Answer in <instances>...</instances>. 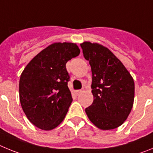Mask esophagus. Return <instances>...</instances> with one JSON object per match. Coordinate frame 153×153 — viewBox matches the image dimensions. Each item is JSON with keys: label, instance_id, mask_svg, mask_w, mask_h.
<instances>
[{"label": "esophagus", "instance_id": "esophagus-1", "mask_svg": "<svg viewBox=\"0 0 153 153\" xmlns=\"http://www.w3.org/2000/svg\"><path fill=\"white\" fill-rule=\"evenodd\" d=\"M82 93V90H76V95H79V93Z\"/></svg>", "mask_w": 153, "mask_h": 153}]
</instances>
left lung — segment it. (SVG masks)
Here are the masks:
<instances>
[{
	"label": "left lung",
	"mask_w": 153,
	"mask_h": 153,
	"mask_svg": "<svg viewBox=\"0 0 153 153\" xmlns=\"http://www.w3.org/2000/svg\"><path fill=\"white\" fill-rule=\"evenodd\" d=\"M80 47L92 70L93 102L85 109L86 115L100 129L117 128L126 120L132 108L133 79L108 48L90 42H84Z\"/></svg>",
	"instance_id": "8db88e82"
}]
</instances>
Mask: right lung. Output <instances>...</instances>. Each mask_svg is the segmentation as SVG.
<instances>
[{
	"mask_svg": "<svg viewBox=\"0 0 153 153\" xmlns=\"http://www.w3.org/2000/svg\"><path fill=\"white\" fill-rule=\"evenodd\" d=\"M79 53L76 44L55 43L33 57L21 74L20 101L35 126L51 130L65 118L73 101L66 63Z\"/></svg>",
	"mask_w": 153,
	"mask_h": 153,
	"instance_id": "right-lung-1",
	"label": "right lung"
}]
</instances>
